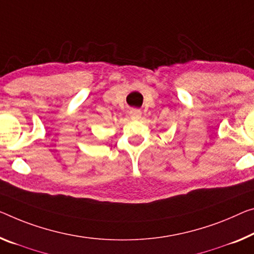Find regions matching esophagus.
Here are the masks:
<instances>
[{"label":"esophagus","instance_id":"34e87169","mask_svg":"<svg viewBox=\"0 0 254 254\" xmlns=\"http://www.w3.org/2000/svg\"><path fill=\"white\" fill-rule=\"evenodd\" d=\"M140 111L139 110H131L130 111V118L131 119H139V117H140Z\"/></svg>","mask_w":254,"mask_h":254}]
</instances>
